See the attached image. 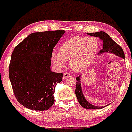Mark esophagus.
Wrapping results in <instances>:
<instances>
[{"mask_svg":"<svg viewBox=\"0 0 132 132\" xmlns=\"http://www.w3.org/2000/svg\"><path fill=\"white\" fill-rule=\"evenodd\" d=\"M69 77H71V75L69 73H68V72L64 73V75H63V79L64 80H66V78H68Z\"/></svg>","mask_w":132,"mask_h":132,"instance_id":"obj_1","label":"esophagus"}]
</instances>
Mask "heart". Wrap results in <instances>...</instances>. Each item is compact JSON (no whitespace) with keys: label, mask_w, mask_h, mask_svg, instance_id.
Returning <instances> with one entry per match:
<instances>
[{"label":"heart","mask_w":132,"mask_h":132,"mask_svg":"<svg viewBox=\"0 0 132 132\" xmlns=\"http://www.w3.org/2000/svg\"><path fill=\"white\" fill-rule=\"evenodd\" d=\"M99 43L94 37L73 36L62 43L59 52H53L52 60L55 65L62 68L70 60V67L75 71L86 68L96 55Z\"/></svg>","instance_id":"b5f03b06"}]
</instances>
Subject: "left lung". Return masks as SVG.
<instances>
[{
    "instance_id": "obj_1",
    "label": "left lung",
    "mask_w": 132,
    "mask_h": 132,
    "mask_svg": "<svg viewBox=\"0 0 132 132\" xmlns=\"http://www.w3.org/2000/svg\"><path fill=\"white\" fill-rule=\"evenodd\" d=\"M87 34L91 36L98 37L101 40L103 41V48L100 51L99 54H102L105 52L112 53L113 54H115L117 56L123 58V59H125V54H124L122 48L113 40L110 38V36L106 32L103 31H100L97 32L87 33ZM76 80H77V84H76L75 94L78 102L82 107L87 109H100L105 107V106L104 107H98V106L93 105L89 103L84 96L83 93H82V87H81L80 76L77 77Z\"/></svg>"
}]
</instances>
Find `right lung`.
I'll list each match as a JSON object with an SVG mask.
<instances>
[{"label": "right lung", "mask_w": 132, "mask_h": 132, "mask_svg": "<svg viewBox=\"0 0 132 132\" xmlns=\"http://www.w3.org/2000/svg\"><path fill=\"white\" fill-rule=\"evenodd\" d=\"M64 33V30L32 33L14 48L9 77L16 98L25 107L46 110L54 104L55 86L63 74L50 70L52 54Z\"/></svg>", "instance_id": "obj_1"}]
</instances>
